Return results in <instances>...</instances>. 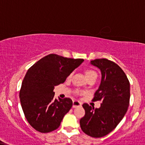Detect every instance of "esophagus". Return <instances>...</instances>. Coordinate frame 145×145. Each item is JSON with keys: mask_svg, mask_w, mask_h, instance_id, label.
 <instances>
[{"mask_svg": "<svg viewBox=\"0 0 145 145\" xmlns=\"http://www.w3.org/2000/svg\"><path fill=\"white\" fill-rule=\"evenodd\" d=\"M82 103L78 101H73V107L76 108L78 107H81Z\"/></svg>", "mask_w": 145, "mask_h": 145, "instance_id": "esophagus-1", "label": "esophagus"}]
</instances>
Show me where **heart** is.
Returning a JSON list of instances; mask_svg holds the SVG:
<instances>
[{
    "instance_id": "obj_1",
    "label": "heart",
    "mask_w": 145,
    "mask_h": 145,
    "mask_svg": "<svg viewBox=\"0 0 145 145\" xmlns=\"http://www.w3.org/2000/svg\"><path fill=\"white\" fill-rule=\"evenodd\" d=\"M85 74H86V76L88 80L91 79V78H97V72L92 69H86V70H85ZM71 77V74H70L69 76H68V78L69 79Z\"/></svg>"
}]
</instances>
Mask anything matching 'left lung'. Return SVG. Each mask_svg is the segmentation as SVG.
Instances as JSON below:
<instances>
[{
  "label": "left lung",
  "mask_w": 145,
  "mask_h": 145,
  "mask_svg": "<svg viewBox=\"0 0 145 145\" xmlns=\"http://www.w3.org/2000/svg\"><path fill=\"white\" fill-rule=\"evenodd\" d=\"M90 63L100 69L101 82L92 101H101L99 109L87 103L82 107L85 116L80 127L87 135L101 138L116 128L127 112L130 103V82L121 68L107 59H97Z\"/></svg>",
  "instance_id": "left-lung-1"
}]
</instances>
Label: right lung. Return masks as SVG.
<instances>
[{"mask_svg": "<svg viewBox=\"0 0 145 145\" xmlns=\"http://www.w3.org/2000/svg\"><path fill=\"white\" fill-rule=\"evenodd\" d=\"M84 61L50 54L27 70L20 92L24 115L32 128L48 133L59 127L72 107L71 99H54L55 86L63 83L69 74Z\"/></svg>", "mask_w": 145, "mask_h": 145, "instance_id": "add662e5", "label": "right lung"}]
</instances>
